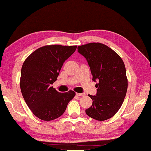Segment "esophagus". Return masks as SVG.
Returning a JSON list of instances; mask_svg holds the SVG:
<instances>
[{"mask_svg":"<svg viewBox=\"0 0 151 151\" xmlns=\"http://www.w3.org/2000/svg\"><path fill=\"white\" fill-rule=\"evenodd\" d=\"M76 94L78 96H83L85 95L84 93H76Z\"/></svg>","mask_w":151,"mask_h":151,"instance_id":"1","label":"esophagus"}]
</instances>
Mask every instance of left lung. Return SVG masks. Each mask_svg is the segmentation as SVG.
<instances>
[{
    "label": "left lung",
    "instance_id": "obj_1",
    "mask_svg": "<svg viewBox=\"0 0 151 151\" xmlns=\"http://www.w3.org/2000/svg\"><path fill=\"white\" fill-rule=\"evenodd\" d=\"M77 49L87 60L92 80L98 81L96 96L88 95L93 102L86 114L98 121L111 118L121 108L127 93L124 63L118 54L103 43H89Z\"/></svg>",
    "mask_w": 151,
    "mask_h": 151
}]
</instances>
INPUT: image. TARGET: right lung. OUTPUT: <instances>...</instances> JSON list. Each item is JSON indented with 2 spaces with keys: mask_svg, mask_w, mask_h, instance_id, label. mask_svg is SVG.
<instances>
[{
  "mask_svg": "<svg viewBox=\"0 0 151 151\" xmlns=\"http://www.w3.org/2000/svg\"><path fill=\"white\" fill-rule=\"evenodd\" d=\"M77 46L45 45L24 61L21 70L20 89L28 108L38 118L51 121L62 116L75 92L61 93L51 86L57 81L65 60Z\"/></svg>",
  "mask_w": 151,
  "mask_h": 151,
  "instance_id": "add662e5",
  "label": "right lung"
}]
</instances>
